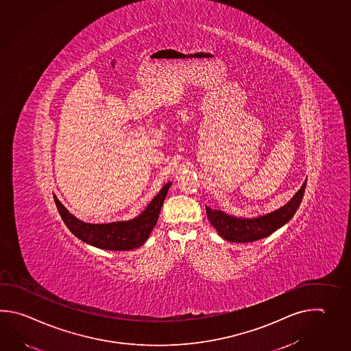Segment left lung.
<instances>
[{
	"label": "left lung",
	"mask_w": 351,
	"mask_h": 351,
	"mask_svg": "<svg viewBox=\"0 0 351 351\" xmlns=\"http://www.w3.org/2000/svg\"><path fill=\"white\" fill-rule=\"evenodd\" d=\"M306 181L302 184L300 190L295 193L291 200L279 210L270 214L260 216L256 219H240L223 214L219 210L206 208L208 221L214 226L220 237L231 243H252L260 239L269 237L274 231L281 228L293 217L299 208L302 196L305 193Z\"/></svg>",
	"instance_id": "1"
}]
</instances>
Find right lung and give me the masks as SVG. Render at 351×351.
Here are the masks:
<instances>
[{"label": "right lung", "mask_w": 351, "mask_h": 351, "mask_svg": "<svg viewBox=\"0 0 351 351\" xmlns=\"http://www.w3.org/2000/svg\"><path fill=\"white\" fill-rule=\"evenodd\" d=\"M171 182L166 184L161 191L151 201L149 206L135 219L129 221L110 222V223H86L80 221L69 210L53 196L58 213L66 226L72 234L84 243H90L104 250H134L141 246L158 220L160 210Z\"/></svg>", "instance_id": "1"}]
</instances>
